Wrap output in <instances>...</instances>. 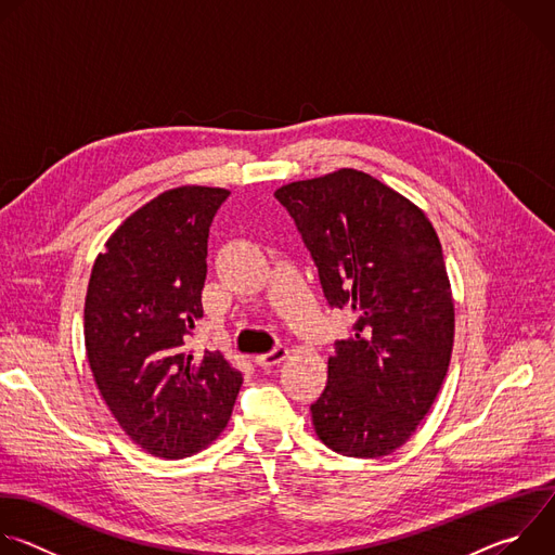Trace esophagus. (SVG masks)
I'll use <instances>...</instances> for the list:
<instances>
[{
	"mask_svg": "<svg viewBox=\"0 0 555 555\" xmlns=\"http://www.w3.org/2000/svg\"><path fill=\"white\" fill-rule=\"evenodd\" d=\"M285 358H287V347H276V349H272L270 353L257 356L255 362H257V366H261V369H270V366L281 364Z\"/></svg>",
	"mask_w": 555,
	"mask_h": 555,
	"instance_id": "34e87169",
	"label": "esophagus"
}]
</instances>
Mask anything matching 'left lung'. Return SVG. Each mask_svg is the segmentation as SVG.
Returning a JSON list of instances; mask_svg holds the SVG:
<instances>
[{
    "mask_svg": "<svg viewBox=\"0 0 555 555\" xmlns=\"http://www.w3.org/2000/svg\"><path fill=\"white\" fill-rule=\"evenodd\" d=\"M274 197L330 307L356 313L309 406L315 435L345 456L390 454L430 411L450 364L454 302L439 236L413 202L356 169L285 184Z\"/></svg>",
    "mask_w": 555,
    "mask_h": 555,
    "instance_id": "8db88e82",
    "label": "left lung"
}]
</instances>
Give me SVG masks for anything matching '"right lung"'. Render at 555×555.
Instances as JSON below:
<instances>
[{
  "mask_svg": "<svg viewBox=\"0 0 555 555\" xmlns=\"http://www.w3.org/2000/svg\"><path fill=\"white\" fill-rule=\"evenodd\" d=\"M230 191L180 186L109 236L86 296V349L105 404L146 452L184 459L225 428L242 373L186 349L204 315L208 228Z\"/></svg>",
  "mask_w": 555,
  "mask_h": 555,
  "instance_id": "right-lung-1",
  "label": "right lung"
}]
</instances>
